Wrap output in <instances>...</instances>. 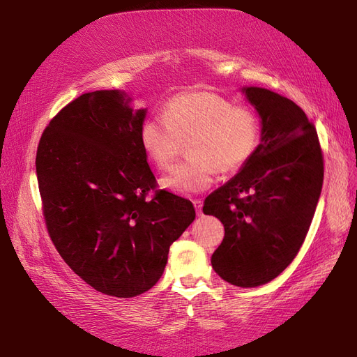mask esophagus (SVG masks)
<instances>
[{
    "instance_id": "34e87169",
    "label": "esophagus",
    "mask_w": 357,
    "mask_h": 357,
    "mask_svg": "<svg viewBox=\"0 0 357 357\" xmlns=\"http://www.w3.org/2000/svg\"><path fill=\"white\" fill-rule=\"evenodd\" d=\"M192 202H193V207H195V210H197V214L201 215L202 214V201L201 199H193Z\"/></svg>"
}]
</instances>
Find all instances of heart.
<instances>
[{"label": "heart", "mask_w": 357, "mask_h": 357, "mask_svg": "<svg viewBox=\"0 0 357 357\" xmlns=\"http://www.w3.org/2000/svg\"><path fill=\"white\" fill-rule=\"evenodd\" d=\"M147 158L159 169H169L183 143L190 159L162 178L165 189L192 195L211 186L218 171L241 169L261 142L257 114L220 95L186 92L174 95L162 110V119H147L139 129Z\"/></svg>", "instance_id": "heart-1"}]
</instances>
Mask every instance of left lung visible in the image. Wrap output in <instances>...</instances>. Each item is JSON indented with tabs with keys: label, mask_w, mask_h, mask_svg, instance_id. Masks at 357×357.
Segmentation results:
<instances>
[{
	"label": "left lung",
	"mask_w": 357,
	"mask_h": 357,
	"mask_svg": "<svg viewBox=\"0 0 357 357\" xmlns=\"http://www.w3.org/2000/svg\"><path fill=\"white\" fill-rule=\"evenodd\" d=\"M262 119L261 144L231 181L205 198L202 211L225 226L211 265L225 282L256 287L271 282L305 241L323 185L319 137L294 101L245 88Z\"/></svg>",
	"instance_id": "1"
}]
</instances>
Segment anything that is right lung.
<instances>
[{
  "instance_id": "right-lung-1",
  "label": "right lung",
  "mask_w": 357,
  "mask_h": 357,
  "mask_svg": "<svg viewBox=\"0 0 357 357\" xmlns=\"http://www.w3.org/2000/svg\"><path fill=\"white\" fill-rule=\"evenodd\" d=\"M128 101L117 91L80 95L49 122L36 158L50 240L82 280L116 298L153 287L195 219L189 199L158 189L139 142L146 110Z\"/></svg>"
}]
</instances>
